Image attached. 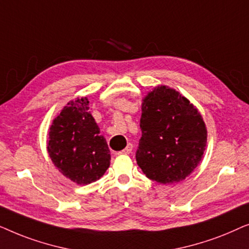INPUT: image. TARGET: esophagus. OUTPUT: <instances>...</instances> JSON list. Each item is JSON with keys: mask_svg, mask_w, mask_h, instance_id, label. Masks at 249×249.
<instances>
[{"mask_svg": "<svg viewBox=\"0 0 249 249\" xmlns=\"http://www.w3.org/2000/svg\"><path fill=\"white\" fill-rule=\"evenodd\" d=\"M131 152H132V144H128V146L124 149V151L118 152L117 154H118V155H119V154H130Z\"/></svg>", "mask_w": 249, "mask_h": 249, "instance_id": "1", "label": "esophagus"}]
</instances>
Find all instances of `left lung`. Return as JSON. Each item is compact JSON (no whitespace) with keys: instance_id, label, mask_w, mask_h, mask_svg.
<instances>
[{"instance_id":"obj_1","label":"left lung","mask_w":249,"mask_h":249,"mask_svg":"<svg viewBox=\"0 0 249 249\" xmlns=\"http://www.w3.org/2000/svg\"><path fill=\"white\" fill-rule=\"evenodd\" d=\"M142 138L136 161L148 179L182 181L202 161L207 130L198 110L179 91L158 86L142 104Z\"/></svg>"}]
</instances>
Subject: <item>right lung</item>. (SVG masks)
<instances>
[{
    "instance_id": "obj_1",
    "label": "right lung",
    "mask_w": 249,
    "mask_h": 249,
    "mask_svg": "<svg viewBox=\"0 0 249 249\" xmlns=\"http://www.w3.org/2000/svg\"><path fill=\"white\" fill-rule=\"evenodd\" d=\"M87 97L70 101L54 119L47 152L53 164L77 185L96 181L110 166V149L90 114Z\"/></svg>"
}]
</instances>
